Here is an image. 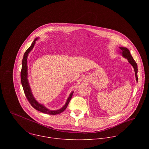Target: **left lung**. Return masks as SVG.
<instances>
[{
    "label": "left lung",
    "mask_w": 149,
    "mask_h": 149,
    "mask_svg": "<svg viewBox=\"0 0 149 149\" xmlns=\"http://www.w3.org/2000/svg\"><path fill=\"white\" fill-rule=\"evenodd\" d=\"M119 49L121 50L120 53H122L123 57L127 58L129 63L133 66V68L134 69V71H135L136 80L138 81V66H137V64L134 61V58H132V56L131 55L130 52L127 48L124 47H119Z\"/></svg>",
    "instance_id": "obj_1"
}]
</instances>
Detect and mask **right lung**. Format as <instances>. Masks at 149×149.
<instances>
[{
    "label": "right lung",
    "mask_w": 149,
    "mask_h": 149,
    "mask_svg": "<svg viewBox=\"0 0 149 149\" xmlns=\"http://www.w3.org/2000/svg\"><path fill=\"white\" fill-rule=\"evenodd\" d=\"M38 40V38H36L33 43H31V45L27 49V50L25 52L23 57V60H22V69L21 72V80L22 85L23 86V89L25 94V96L27 98V99L28 100V101L29 102V103H30V104L31 105V106L33 107L34 108H35L36 109L46 113V114H49V115H57V114H59L61 112H63L65 110V109L66 108V107L68 106L70 100H71L72 96L73 94V92H72L65 104L64 105L63 107H62L61 109H58V110H56V111H52L50 110L49 109H47V108H46L45 107L43 106L42 104H40L38 102H37L36 101V100L35 99V98L34 97L32 92H31V90L30 89V85L29 84V81H28V73H27V56L29 53H30V52L33 49V48L34 46V45L36 43V41Z\"/></svg>",
    "instance_id": "1"
}]
</instances>
